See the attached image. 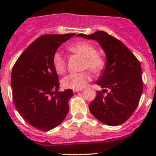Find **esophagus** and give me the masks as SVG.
Masks as SVG:
<instances>
[{"instance_id":"34e87169","label":"esophagus","mask_w":156,"mask_h":156,"mask_svg":"<svg viewBox=\"0 0 156 156\" xmlns=\"http://www.w3.org/2000/svg\"><path fill=\"white\" fill-rule=\"evenodd\" d=\"M73 90L74 93H78V92H80V91H81V90H78V89H73L72 90Z\"/></svg>"}]
</instances>
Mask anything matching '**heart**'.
<instances>
[{
  "mask_svg": "<svg viewBox=\"0 0 156 156\" xmlns=\"http://www.w3.org/2000/svg\"><path fill=\"white\" fill-rule=\"evenodd\" d=\"M72 53L83 57L81 69H89L93 73L98 74L104 67V61L102 56L97 53V49L88 42L82 41L75 44L69 48ZM53 68L56 73L62 75L66 69V60L60 51H56L52 59ZM92 79L90 71L84 70L78 73H72L62 78V84L64 87L81 90L87 86Z\"/></svg>",
  "mask_w": 156,
  "mask_h": 156,
  "instance_id": "heart-1",
  "label": "heart"
}]
</instances>
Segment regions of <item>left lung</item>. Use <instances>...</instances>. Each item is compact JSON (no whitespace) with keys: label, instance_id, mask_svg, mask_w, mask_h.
I'll return each instance as SVG.
<instances>
[{"label":"left lung","instance_id":"8db88e82","mask_svg":"<svg viewBox=\"0 0 156 156\" xmlns=\"http://www.w3.org/2000/svg\"><path fill=\"white\" fill-rule=\"evenodd\" d=\"M77 36L97 41L106 55V67L97 82L103 90L90 104L91 114L105 125H122L137 107L143 92L139 60L121 41L103 31Z\"/></svg>","mask_w":156,"mask_h":156}]
</instances>
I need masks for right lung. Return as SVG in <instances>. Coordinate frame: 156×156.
Returning <instances> with one entry per match:
<instances>
[{"mask_svg":"<svg viewBox=\"0 0 156 156\" xmlns=\"http://www.w3.org/2000/svg\"><path fill=\"white\" fill-rule=\"evenodd\" d=\"M75 34H44L23 51L11 74L12 98L17 111L33 127L48 131L60 125L69 112L71 89L60 92L52 59L62 43Z\"/></svg>","mask_w":156,"mask_h":156,"instance_id":"add662e5","label":"right lung"}]
</instances>
